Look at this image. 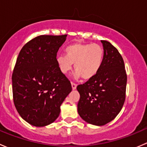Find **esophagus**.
Instances as JSON below:
<instances>
[{"label":"esophagus","instance_id":"esophagus-1","mask_svg":"<svg viewBox=\"0 0 147 147\" xmlns=\"http://www.w3.org/2000/svg\"><path fill=\"white\" fill-rule=\"evenodd\" d=\"M71 84H72V90H75V89H76V87H77V84H75V83L72 82H71Z\"/></svg>","mask_w":147,"mask_h":147}]
</instances>
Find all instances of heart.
I'll return each instance as SVG.
<instances>
[{
    "instance_id": "1",
    "label": "heart",
    "mask_w": 147,
    "mask_h": 147,
    "mask_svg": "<svg viewBox=\"0 0 147 147\" xmlns=\"http://www.w3.org/2000/svg\"><path fill=\"white\" fill-rule=\"evenodd\" d=\"M65 55L57 57V63L60 69L67 73L75 64L76 77L89 80L97 75L103 62L104 50L98 44L76 43L67 46Z\"/></svg>"
}]
</instances>
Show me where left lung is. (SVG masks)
I'll return each instance as SVG.
<instances>
[{"instance_id":"1","label":"left lung","mask_w":147,"mask_h":147,"mask_svg":"<svg viewBox=\"0 0 147 147\" xmlns=\"http://www.w3.org/2000/svg\"><path fill=\"white\" fill-rule=\"evenodd\" d=\"M104 57L97 75L77 87L80 94V116L87 123L102 126L119 113L126 97L127 76L122 57L110 42L101 40Z\"/></svg>"}]
</instances>
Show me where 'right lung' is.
<instances>
[{
	"instance_id": "obj_1",
	"label": "right lung",
	"mask_w": 147,
	"mask_h": 147,
	"mask_svg": "<svg viewBox=\"0 0 147 147\" xmlns=\"http://www.w3.org/2000/svg\"><path fill=\"white\" fill-rule=\"evenodd\" d=\"M66 36L35 37L18 56L12 75L13 102L20 117L31 125L53 123L72 91L70 81L61 72L56 58Z\"/></svg>"
}]
</instances>
